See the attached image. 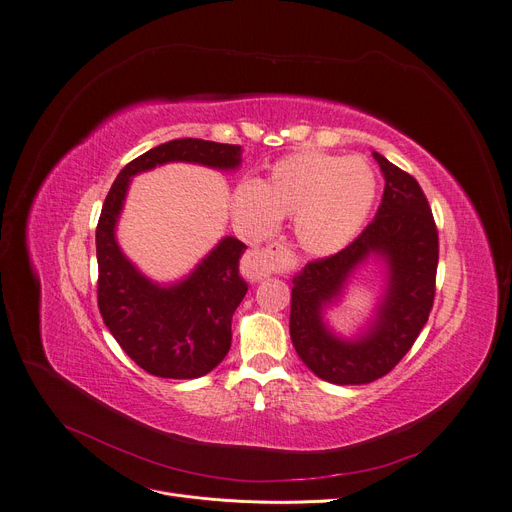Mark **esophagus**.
Wrapping results in <instances>:
<instances>
[{
  "mask_svg": "<svg viewBox=\"0 0 512 512\" xmlns=\"http://www.w3.org/2000/svg\"><path fill=\"white\" fill-rule=\"evenodd\" d=\"M297 265L295 255L288 251L284 244L274 242L265 249H253L242 259V276L249 278L251 282H257L270 274H284L288 270H293Z\"/></svg>",
  "mask_w": 512,
  "mask_h": 512,
  "instance_id": "1",
  "label": "esophagus"
}]
</instances>
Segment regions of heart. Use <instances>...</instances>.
Masks as SVG:
<instances>
[{
  "instance_id": "obj_1",
  "label": "heart",
  "mask_w": 512,
  "mask_h": 512,
  "mask_svg": "<svg viewBox=\"0 0 512 512\" xmlns=\"http://www.w3.org/2000/svg\"><path fill=\"white\" fill-rule=\"evenodd\" d=\"M376 194L379 177L366 159L307 150L276 161L263 182H240L232 192V213L257 236H270L282 217H295L299 247L309 255H330L358 236Z\"/></svg>"
}]
</instances>
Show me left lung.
<instances>
[{"label":"left lung","instance_id":"obj_1","mask_svg":"<svg viewBox=\"0 0 512 512\" xmlns=\"http://www.w3.org/2000/svg\"><path fill=\"white\" fill-rule=\"evenodd\" d=\"M385 177L379 211L349 247L309 261L293 278L291 339L303 364L335 385H366L391 372L427 324L435 299L439 238L425 192L406 171L372 152ZM374 256L388 270L386 293L371 326L355 340L323 320L354 270Z\"/></svg>","mask_w":512,"mask_h":512}]
</instances>
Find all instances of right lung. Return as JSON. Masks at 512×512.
Returning a JSON list of instances; mask_svg holds the SVG:
<instances>
[{"instance_id": "right-lung-1", "label": "right lung", "mask_w": 512, "mask_h": 512, "mask_svg": "<svg viewBox=\"0 0 512 512\" xmlns=\"http://www.w3.org/2000/svg\"><path fill=\"white\" fill-rule=\"evenodd\" d=\"M240 157L236 144L198 138L165 142L125 165L102 205L96 228L102 320L129 358L161 379H198L226 358L232 316L249 291L238 274L247 244L226 236L180 282H152L125 257L115 236L127 188L133 175L165 163L234 171Z\"/></svg>"}]
</instances>
